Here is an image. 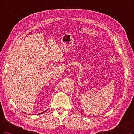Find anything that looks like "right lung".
<instances>
[{
  "instance_id": "obj_1",
  "label": "right lung",
  "mask_w": 134,
  "mask_h": 134,
  "mask_svg": "<svg viewBox=\"0 0 134 134\" xmlns=\"http://www.w3.org/2000/svg\"><path fill=\"white\" fill-rule=\"evenodd\" d=\"M46 111H47V110H46ZM46 111H43V112H42V113H39L38 114H43V113H44V112Z\"/></svg>"
}]
</instances>
